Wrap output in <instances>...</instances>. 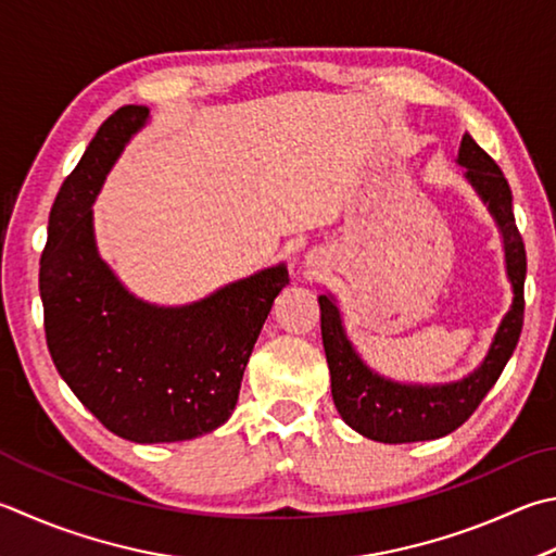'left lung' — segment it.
Returning <instances> with one entry per match:
<instances>
[{"label": "left lung", "instance_id": "left-lung-1", "mask_svg": "<svg viewBox=\"0 0 556 556\" xmlns=\"http://www.w3.org/2000/svg\"><path fill=\"white\" fill-rule=\"evenodd\" d=\"M459 163L467 167L469 181L498 220L516 299H513L508 316L501 323L486 359L473 375L457 383H447V387H403V383H393L367 369L345 338L338 306L332 304L330 296H318L320 336L330 369L332 401H336L342 420L369 440L401 445V442L450 435L479 408V403L498 381L503 367L518 345L525 318L528 260H525V243L516 226V216H513L508 179L503 177L491 155L483 153L467 134L462 138Z\"/></svg>", "mask_w": 556, "mask_h": 556}]
</instances>
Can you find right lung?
Instances as JSON below:
<instances>
[{"label":"right lung","mask_w":556,"mask_h":556,"mask_svg":"<svg viewBox=\"0 0 556 556\" xmlns=\"http://www.w3.org/2000/svg\"><path fill=\"white\" fill-rule=\"evenodd\" d=\"M148 106H121L97 130L50 208L40 255L46 342L60 377L114 435L179 442L230 418L252 345L285 267L224 287L199 304L155 308L128 294L97 255L92 201Z\"/></svg>","instance_id":"add662e5"}]
</instances>
